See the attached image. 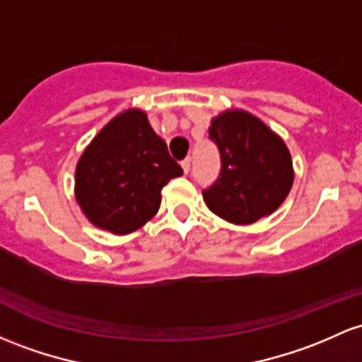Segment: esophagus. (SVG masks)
<instances>
[{
    "label": "esophagus",
    "instance_id": "34e87169",
    "mask_svg": "<svg viewBox=\"0 0 362 362\" xmlns=\"http://www.w3.org/2000/svg\"><path fill=\"white\" fill-rule=\"evenodd\" d=\"M180 165H182V170H184L185 173H189V170H190V158H185V160L182 161Z\"/></svg>",
    "mask_w": 362,
    "mask_h": 362
}]
</instances>
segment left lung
<instances>
[{
  "label": "left lung",
  "instance_id": "1",
  "mask_svg": "<svg viewBox=\"0 0 362 362\" xmlns=\"http://www.w3.org/2000/svg\"><path fill=\"white\" fill-rule=\"evenodd\" d=\"M209 139L218 146L220 177L202 190L206 206L235 225L276 211L293 184L291 151L281 137L244 110L214 117Z\"/></svg>",
  "mask_w": 362,
  "mask_h": 362
}]
</instances>
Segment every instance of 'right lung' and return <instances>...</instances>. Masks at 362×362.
Here are the masks:
<instances>
[{
    "instance_id": "1",
    "label": "right lung",
    "mask_w": 362,
    "mask_h": 362,
    "mask_svg": "<svg viewBox=\"0 0 362 362\" xmlns=\"http://www.w3.org/2000/svg\"><path fill=\"white\" fill-rule=\"evenodd\" d=\"M182 173L148 115L132 108L106 123L82 153L75 197L90 223L127 235L158 213L161 189Z\"/></svg>"
}]
</instances>
